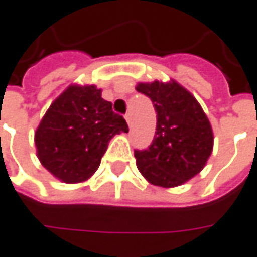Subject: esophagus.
I'll return each instance as SVG.
<instances>
[{"instance_id": "esophagus-1", "label": "esophagus", "mask_w": 257, "mask_h": 257, "mask_svg": "<svg viewBox=\"0 0 257 257\" xmlns=\"http://www.w3.org/2000/svg\"><path fill=\"white\" fill-rule=\"evenodd\" d=\"M125 119H126L128 125H129V126H131V125H132V113H131V112H128V113L125 115Z\"/></svg>"}]
</instances>
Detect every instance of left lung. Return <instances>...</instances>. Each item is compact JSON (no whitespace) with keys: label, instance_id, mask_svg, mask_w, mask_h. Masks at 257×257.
I'll use <instances>...</instances> for the list:
<instances>
[{"label":"left lung","instance_id":"1","mask_svg":"<svg viewBox=\"0 0 257 257\" xmlns=\"http://www.w3.org/2000/svg\"><path fill=\"white\" fill-rule=\"evenodd\" d=\"M157 112V128L147 150L135 151L137 167L151 184L170 188L200 173L213 151V129L194 96L177 82L138 83Z\"/></svg>","mask_w":257,"mask_h":257}]
</instances>
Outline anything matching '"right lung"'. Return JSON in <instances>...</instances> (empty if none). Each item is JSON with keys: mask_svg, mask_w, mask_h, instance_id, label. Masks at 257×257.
Masks as SVG:
<instances>
[{"mask_svg": "<svg viewBox=\"0 0 257 257\" xmlns=\"http://www.w3.org/2000/svg\"><path fill=\"white\" fill-rule=\"evenodd\" d=\"M128 131L126 120L112 110L100 89L72 84L40 122L34 135L37 157L63 183H82L99 168L109 141Z\"/></svg>", "mask_w": 257, "mask_h": 257, "instance_id": "add662e5", "label": "right lung"}]
</instances>
